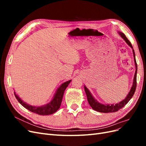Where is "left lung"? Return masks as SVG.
I'll use <instances>...</instances> for the list:
<instances>
[{"label": "left lung", "instance_id": "1", "mask_svg": "<svg viewBox=\"0 0 146 146\" xmlns=\"http://www.w3.org/2000/svg\"><path fill=\"white\" fill-rule=\"evenodd\" d=\"M118 33L119 35L121 36V38L125 41V42L129 45L131 48L132 50H133V57H134V61H135V73L134 75V78H133V85H132V86L130 89V92H129V94H127L126 96V98L121 101L120 102H119L116 104H103L99 103V102L95 99L92 95L91 94V92L90 90L88 89V88L84 86V88H85V91L87 97V99L88 101V103H89L91 107V108L93 109L94 110H96L97 111H99L100 113H112V112H116L119 109L122 108V107H124V106L129 102V100L132 98V97L133 96L136 90V74H137V63L136 61V58H135V51L133 50V46H132L131 44L129 41V39L127 38L125 36V35L123 34V33L121 32H118Z\"/></svg>", "mask_w": 146, "mask_h": 146}]
</instances>
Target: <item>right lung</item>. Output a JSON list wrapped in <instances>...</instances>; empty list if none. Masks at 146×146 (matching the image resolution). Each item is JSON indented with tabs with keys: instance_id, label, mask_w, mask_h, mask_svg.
I'll return each mask as SVG.
<instances>
[{
	"instance_id": "1",
	"label": "right lung",
	"mask_w": 146,
	"mask_h": 146,
	"mask_svg": "<svg viewBox=\"0 0 146 146\" xmlns=\"http://www.w3.org/2000/svg\"><path fill=\"white\" fill-rule=\"evenodd\" d=\"M70 82H71V80L61 84L58 89H57L54 97H53V99L50 102H48L46 105L40 106V107L29 105L22 100L19 96L16 94L15 91L14 92V94L17 101L24 108L27 109L29 111L39 114V115H49V114L55 113L60 108L61 102H62L64 91L66 89V88L69 85Z\"/></svg>"
}]
</instances>
